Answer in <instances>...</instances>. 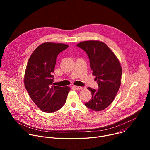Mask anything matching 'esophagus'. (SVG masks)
Segmentation results:
<instances>
[{
  "label": "esophagus",
  "instance_id": "obj_1",
  "mask_svg": "<svg viewBox=\"0 0 150 150\" xmlns=\"http://www.w3.org/2000/svg\"><path fill=\"white\" fill-rule=\"evenodd\" d=\"M74 88L77 90H82V87H79V86H76V85H74Z\"/></svg>",
  "mask_w": 150,
  "mask_h": 150
}]
</instances>
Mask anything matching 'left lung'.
<instances>
[{"label":"left lung","mask_w":150,"mask_h":150,"mask_svg":"<svg viewBox=\"0 0 150 150\" xmlns=\"http://www.w3.org/2000/svg\"><path fill=\"white\" fill-rule=\"evenodd\" d=\"M76 46L87 53L99 88H87L92 98L85 105L91 110L101 111L113 101L120 88L122 72L120 63L115 53L102 41H85Z\"/></svg>","instance_id":"obj_1"}]
</instances>
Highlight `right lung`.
Listing matches in <instances>:
<instances>
[{
    "label": "right lung",
    "mask_w": 150,
    "mask_h": 150,
    "mask_svg": "<svg viewBox=\"0 0 150 150\" xmlns=\"http://www.w3.org/2000/svg\"><path fill=\"white\" fill-rule=\"evenodd\" d=\"M68 47L62 43L46 42L38 46L30 57L24 75V85L30 98L45 113L54 112L65 104L69 87L53 85L57 55Z\"/></svg>",
    "instance_id": "obj_1"
}]
</instances>
